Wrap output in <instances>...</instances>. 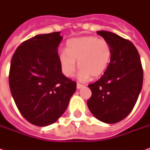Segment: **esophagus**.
I'll list each match as a JSON object with an SVG mask.
<instances>
[{"mask_svg":"<svg viewBox=\"0 0 150 150\" xmlns=\"http://www.w3.org/2000/svg\"><path fill=\"white\" fill-rule=\"evenodd\" d=\"M82 87H84V85H82V84H80V83H77V89H80V88H82Z\"/></svg>","mask_w":150,"mask_h":150,"instance_id":"34e87169","label":"esophagus"}]
</instances>
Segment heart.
Wrapping results in <instances>:
<instances>
[{
    "label": "heart",
    "mask_w": 150,
    "mask_h": 150,
    "mask_svg": "<svg viewBox=\"0 0 150 150\" xmlns=\"http://www.w3.org/2000/svg\"><path fill=\"white\" fill-rule=\"evenodd\" d=\"M112 55L110 45L104 39L95 36H82L67 41L66 50L59 54L61 70L66 77H72L77 63L80 68L77 78L87 81L90 77L103 74L110 63Z\"/></svg>",
    "instance_id": "b5f03b06"
}]
</instances>
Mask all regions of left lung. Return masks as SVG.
I'll list each match as a JSON object with an SVG mask.
<instances>
[{
  "label": "left lung",
  "instance_id": "1",
  "mask_svg": "<svg viewBox=\"0 0 150 150\" xmlns=\"http://www.w3.org/2000/svg\"><path fill=\"white\" fill-rule=\"evenodd\" d=\"M111 47L112 55L103 76L88 85L91 96L87 106L96 119L114 124L133 110L143 85V68L134 45L116 34L96 32Z\"/></svg>",
  "mask_w": 150,
  "mask_h": 150
}]
</instances>
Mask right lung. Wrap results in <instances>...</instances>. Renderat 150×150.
Wrapping results in <instances>:
<instances>
[{"label": "right lung", "mask_w": 150, "mask_h": 150, "mask_svg": "<svg viewBox=\"0 0 150 150\" xmlns=\"http://www.w3.org/2000/svg\"><path fill=\"white\" fill-rule=\"evenodd\" d=\"M60 32L35 35L23 42L11 62L9 85L21 115L31 124L56 122L68 107L77 83L62 73Z\"/></svg>", "instance_id": "right-lung-1"}]
</instances>
